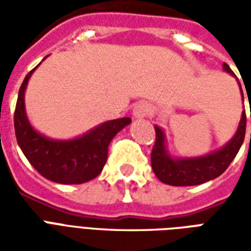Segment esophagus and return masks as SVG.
Listing matches in <instances>:
<instances>
[{"label":"esophagus","mask_w":251,"mask_h":251,"mask_svg":"<svg viewBox=\"0 0 251 251\" xmlns=\"http://www.w3.org/2000/svg\"><path fill=\"white\" fill-rule=\"evenodd\" d=\"M152 113V107H151V104L149 103H137L134 110H133V115L136 117V118H144V117H147Z\"/></svg>","instance_id":"esophagus-1"}]
</instances>
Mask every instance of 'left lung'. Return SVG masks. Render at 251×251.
I'll return each instance as SVG.
<instances>
[{"mask_svg":"<svg viewBox=\"0 0 251 251\" xmlns=\"http://www.w3.org/2000/svg\"><path fill=\"white\" fill-rule=\"evenodd\" d=\"M223 68L234 75L231 68L227 66L226 63H223ZM154 130H156V141L151 153V161H152L153 172L156 174L158 180L165 184L176 185V187L203 184L208 180L221 176L228 168V165L231 164L237 153L239 152L245 140V133H246V113L245 111L242 113L239 127L231 141L225 148L211 154H207L204 157L174 160L172 157H169L164 147L163 130L157 126L154 127Z\"/></svg>","mask_w":251,"mask_h":251,"instance_id":"left-lung-1","label":"left lung"}]
</instances>
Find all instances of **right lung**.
Returning a JSON list of instances; mask_svg holds the SVG:
<instances>
[{"instance_id": "add662e5", "label": "right lung", "mask_w": 251, "mask_h": 251, "mask_svg": "<svg viewBox=\"0 0 251 251\" xmlns=\"http://www.w3.org/2000/svg\"><path fill=\"white\" fill-rule=\"evenodd\" d=\"M25 76L14 110V131L21 151L32 167L46 179L60 184H82L97 177L103 169L109 144L114 136L129 125V117L104 122L98 127L71 140L53 141L33 130L25 114L24 91L32 72Z\"/></svg>"}]
</instances>
